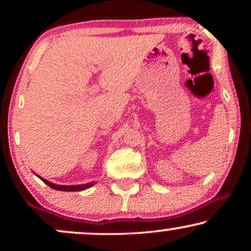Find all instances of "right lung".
<instances>
[{
  "label": "right lung",
  "mask_w": 251,
  "mask_h": 251,
  "mask_svg": "<svg viewBox=\"0 0 251 251\" xmlns=\"http://www.w3.org/2000/svg\"><path fill=\"white\" fill-rule=\"evenodd\" d=\"M37 176V175H36ZM40 178L41 180L44 181L48 186H50L51 188H53V190H58V191H64V192H75V191H83V190H87V188H90L91 186H94L96 184L95 181H90V183H87V184H81V185H57V184H53L51 183V181L44 179V178L37 176Z\"/></svg>",
  "instance_id": "1"
}]
</instances>
